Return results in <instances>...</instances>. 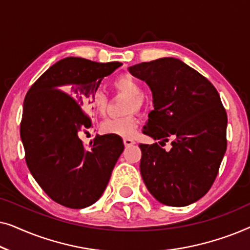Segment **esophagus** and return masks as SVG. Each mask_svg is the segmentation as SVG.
Wrapping results in <instances>:
<instances>
[{"label": "esophagus", "instance_id": "obj_1", "mask_svg": "<svg viewBox=\"0 0 250 250\" xmlns=\"http://www.w3.org/2000/svg\"><path fill=\"white\" fill-rule=\"evenodd\" d=\"M124 145H125V146H133V145H135V141H134V140H133V139L125 138V139H124Z\"/></svg>", "mask_w": 250, "mask_h": 250}]
</instances>
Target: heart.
Returning a JSON list of instances; mask_svg holds the SVG:
<instances>
[{"instance_id": "heart-1", "label": "heart", "mask_w": 250, "mask_h": 250, "mask_svg": "<svg viewBox=\"0 0 250 250\" xmlns=\"http://www.w3.org/2000/svg\"><path fill=\"white\" fill-rule=\"evenodd\" d=\"M114 87L117 93L128 97L125 104V112L127 115L123 117L105 119L101 124L100 128L104 134L131 138L138 128V118L134 111H141L146 105L143 86L134 76L129 74H123L115 78ZM90 104L98 114L104 115L109 104L108 94L101 88H98L91 95Z\"/></svg>"}]
</instances>
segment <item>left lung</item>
<instances>
[{"instance_id":"obj_1","label":"left lung","mask_w":250,"mask_h":250,"mask_svg":"<svg viewBox=\"0 0 250 250\" xmlns=\"http://www.w3.org/2000/svg\"><path fill=\"white\" fill-rule=\"evenodd\" d=\"M152 91L153 107L142 132L158 143L140 145L143 182L159 203L182 207L199 200L216 179L227 151L228 116L213 84L175 58L129 67Z\"/></svg>"}]
</instances>
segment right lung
Returning <instances> with one entry per match:
<instances>
[{
    "label": "right lung",
    "instance_id": "obj_1",
    "mask_svg": "<svg viewBox=\"0 0 250 250\" xmlns=\"http://www.w3.org/2000/svg\"><path fill=\"white\" fill-rule=\"evenodd\" d=\"M119 66L118 61L68 57L27 92L20 123L27 166L44 192L64 207L80 209L94 204L124 151L118 135H97L88 146L78 136L92 126L84 111L92 93Z\"/></svg>",
    "mask_w": 250,
    "mask_h": 250
}]
</instances>
